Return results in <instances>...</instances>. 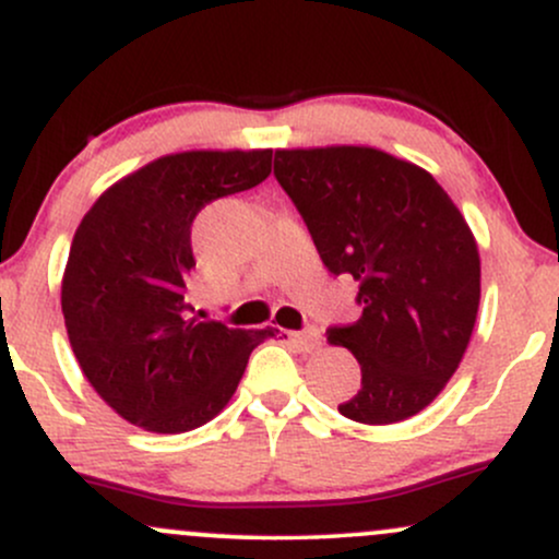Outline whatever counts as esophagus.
Returning a JSON list of instances; mask_svg holds the SVG:
<instances>
[{
  "label": "esophagus",
  "mask_w": 559,
  "mask_h": 559,
  "mask_svg": "<svg viewBox=\"0 0 559 559\" xmlns=\"http://www.w3.org/2000/svg\"><path fill=\"white\" fill-rule=\"evenodd\" d=\"M288 338H292V344L297 346L299 352H307V355H312V352H318L320 346H323V336H320L318 329L288 333Z\"/></svg>",
  "instance_id": "1"
}]
</instances>
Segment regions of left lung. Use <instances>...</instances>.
<instances>
[{
    "label": "left lung",
    "instance_id": "obj_1",
    "mask_svg": "<svg viewBox=\"0 0 559 559\" xmlns=\"http://www.w3.org/2000/svg\"><path fill=\"white\" fill-rule=\"evenodd\" d=\"M273 173L325 267L360 284V320L325 333L362 370L338 413L365 426L413 418L471 344L480 301L471 226L431 173L376 146L275 150Z\"/></svg>",
    "mask_w": 559,
    "mask_h": 559
}]
</instances>
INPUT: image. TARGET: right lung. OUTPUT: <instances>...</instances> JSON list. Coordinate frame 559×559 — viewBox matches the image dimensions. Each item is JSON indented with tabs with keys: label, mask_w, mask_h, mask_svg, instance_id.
I'll use <instances>...</instances> for the list:
<instances>
[{
	"label": "right lung",
	"mask_w": 559,
	"mask_h": 559,
	"mask_svg": "<svg viewBox=\"0 0 559 559\" xmlns=\"http://www.w3.org/2000/svg\"><path fill=\"white\" fill-rule=\"evenodd\" d=\"M273 150L176 152L102 191L70 243L62 316L83 376L120 418L152 433L204 426L278 329L191 318V223L213 199L271 176Z\"/></svg>",
	"instance_id": "right-lung-1"
}]
</instances>
